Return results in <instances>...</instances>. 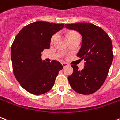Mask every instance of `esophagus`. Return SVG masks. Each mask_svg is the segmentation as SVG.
Returning <instances> with one entry per match:
<instances>
[{"instance_id":"esophagus-1","label":"esophagus","mask_w":120,"mask_h":120,"mask_svg":"<svg viewBox=\"0 0 120 120\" xmlns=\"http://www.w3.org/2000/svg\"><path fill=\"white\" fill-rule=\"evenodd\" d=\"M62 65H63V67H64V68H65V67H66V66H68V64H67V63L62 62Z\"/></svg>"}]
</instances>
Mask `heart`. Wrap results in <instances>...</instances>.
I'll use <instances>...</instances> for the list:
<instances>
[{"label": "heart", "mask_w": 120, "mask_h": 120, "mask_svg": "<svg viewBox=\"0 0 120 120\" xmlns=\"http://www.w3.org/2000/svg\"><path fill=\"white\" fill-rule=\"evenodd\" d=\"M78 34V33H76L75 32H70V33H69V37L71 36V35H73V34ZM56 37V34H55V35H53L52 37V38H51V42H53V40L55 39V38Z\"/></svg>", "instance_id": "heart-1"}]
</instances>
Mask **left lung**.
Instances as JSON below:
<instances>
[{
  "label": "left lung",
  "instance_id": "obj_1",
  "mask_svg": "<svg viewBox=\"0 0 120 120\" xmlns=\"http://www.w3.org/2000/svg\"><path fill=\"white\" fill-rule=\"evenodd\" d=\"M82 36V42L77 56L84 60L85 66L78 70L72 65L73 73L68 76L71 87L76 93L90 94L103 85L108 75L112 60V44L111 38L101 27L89 23L65 24Z\"/></svg>",
  "mask_w": 120,
  "mask_h": 120
}]
</instances>
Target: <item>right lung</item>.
<instances>
[{
    "instance_id": "right-lung-1",
    "label": "right lung",
    "mask_w": 120,
    "mask_h": 120,
    "mask_svg": "<svg viewBox=\"0 0 120 120\" xmlns=\"http://www.w3.org/2000/svg\"><path fill=\"white\" fill-rule=\"evenodd\" d=\"M64 26V24L34 22L23 27L15 37L11 49L13 70L19 83L27 92L40 95L54 86L63 66L56 60L42 61L41 52L49 49L52 36Z\"/></svg>"
}]
</instances>
